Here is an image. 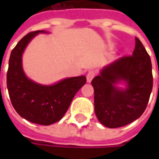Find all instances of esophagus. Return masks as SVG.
Listing matches in <instances>:
<instances>
[{
    "instance_id": "34e87169",
    "label": "esophagus",
    "mask_w": 159,
    "mask_h": 159,
    "mask_svg": "<svg viewBox=\"0 0 159 159\" xmlns=\"http://www.w3.org/2000/svg\"><path fill=\"white\" fill-rule=\"evenodd\" d=\"M95 76V70H89V72H88V74H87V80H88V82H90V81L94 79V77Z\"/></svg>"
}]
</instances>
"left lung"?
Instances as JSON below:
<instances>
[{"label":"left lung","mask_w":159,"mask_h":159,"mask_svg":"<svg viewBox=\"0 0 159 159\" xmlns=\"http://www.w3.org/2000/svg\"><path fill=\"white\" fill-rule=\"evenodd\" d=\"M120 80L127 89L115 86ZM95 111L99 121L109 128L128 125L140 118L150 100L153 87L150 56L141 40L135 38L131 56H124L107 65L92 80Z\"/></svg>","instance_id":"8db88e82"}]
</instances>
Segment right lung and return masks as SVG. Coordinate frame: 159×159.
I'll return each instance as SVG.
<instances>
[{"instance_id":"right-lung-1","label":"right lung","mask_w":159,"mask_h":159,"mask_svg":"<svg viewBox=\"0 0 159 159\" xmlns=\"http://www.w3.org/2000/svg\"><path fill=\"white\" fill-rule=\"evenodd\" d=\"M39 33L45 32L29 33L12 49L7 71V88L11 103L22 118L32 123L48 125L64 117L87 79L85 76L73 77L53 86H42L27 79L22 68V54Z\"/></svg>"}]
</instances>
